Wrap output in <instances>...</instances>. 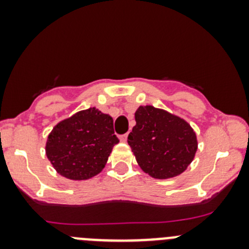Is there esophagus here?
<instances>
[{
	"mask_svg": "<svg viewBox=\"0 0 249 249\" xmlns=\"http://www.w3.org/2000/svg\"><path fill=\"white\" fill-rule=\"evenodd\" d=\"M119 140H120V142H126V140H127V134L122 135V136L119 137Z\"/></svg>",
	"mask_w": 249,
	"mask_h": 249,
	"instance_id": "34e87169",
	"label": "esophagus"
}]
</instances>
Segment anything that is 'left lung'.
Listing matches in <instances>:
<instances>
[{"instance_id": "8db88e82", "label": "left lung", "mask_w": 249, "mask_h": 249, "mask_svg": "<svg viewBox=\"0 0 249 249\" xmlns=\"http://www.w3.org/2000/svg\"><path fill=\"white\" fill-rule=\"evenodd\" d=\"M127 137L141 169L167 179L187 170L197 150L196 134L182 118L153 106H140Z\"/></svg>"}]
</instances>
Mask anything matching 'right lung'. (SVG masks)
Returning <instances> with one entry per match:
<instances>
[{"label": "right lung", "mask_w": 249, "mask_h": 249, "mask_svg": "<svg viewBox=\"0 0 249 249\" xmlns=\"http://www.w3.org/2000/svg\"><path fill=\"white\" fill-rule=\"evenodd\" d=\"M113 118L95 107L61 120L48 135L46 154L62 177L84 180L104 170L113 147Z\"/></svg>", "instance_id": "obj_1"}]
</instances>
